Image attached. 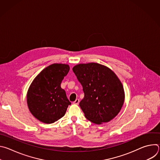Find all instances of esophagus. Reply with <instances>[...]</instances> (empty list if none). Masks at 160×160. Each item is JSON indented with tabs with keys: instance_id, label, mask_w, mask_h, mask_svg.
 I'll return each mask as SVG.
<instances>
[{
	"instance_id": "obj_1",
	"label": "esophagus",
	"mask_w": 160,
	"mask_h": 160,
	"mask_svg": "<svg viewBox=\"0 0 160 160\" xmlns=\"http://www.w3.org/2000/svg\"><path fill=\"white\" fill-rule=\"evenodd\" d=\"M79 102H80V100L79 99H76L74 102H73V104H77V105H78V104H79Z\"/></svg>"
}]
</instances>
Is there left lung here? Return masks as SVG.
Returning a JSON list of instances; mask_svg holds the SVG:
<instances>
[{
    "mask_svg": "<svg viewBox=\"0 0 160 160\" xmlns=\"http://www.w3.org/2000/svg\"><path fill=\"white\" fill-rule=\"evenodd\" d=\"M73 71L83 87L84 98L79 105L85 118L96 124L115 118L125 99L123 85L115 73L95 62L77 64Z\"/></svg>",
    "mask_w": 160,
    "mask_h": 160,
    "instance_id": "1",
    "label": "left lung"
}]
</instances>
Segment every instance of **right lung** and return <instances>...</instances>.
<instances>
[{
  "label": "right lung",
  "instance_id": "add662e5",
  "mask_svg": "<svg viewBox=\"0 0 160 160\" xmlns=\"http://www.w3.org/2000/svg\"><path fill=\"white\" fill-rule=\"evenodd\" d=\"M65 64H52L33 80L27 93V104L32 115L45 123H52L62 118L68 106L65 90L61 83L69 72Z\"/></svg>",
  "mask_w": 160,
  "mask_h": 160
}]
</instances>
